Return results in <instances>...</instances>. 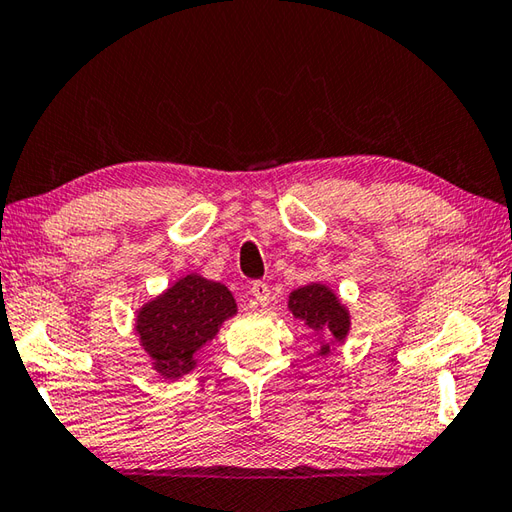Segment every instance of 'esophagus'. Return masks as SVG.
<instances>
[{"label":"esophagus","instance_id":"34e87169","mask_svg":"<svg viewBox=\"0 0 512 512\" xmlns=\"http://www.w3.org/2000/svg\"><path fill=\"white\" fill-rule=\"evenodd\" d=\"M252 296H254V301L258 305H267L269 301H272V292H269V285L263 283V281H256L252 285Z\"/></svg>","mask_w":512,"mask_h":512}]
</instances>
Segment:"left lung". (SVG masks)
<instances>
[{
	"label": "left lung",
	"instance_id": "1",
	"mask_svg": "<svg viewBox=\"0 0 512 512\" xmlns=\"http://www.w3.org/2000/svg\"><path fill=\"white\" fill-rule=\"evenodd\" d=\"M289 312L294 318L303 321L312 332L325 334L332 343H343L350 332V312L339 301L330 287L323 283H310L305 287L294 289L287 301ZM332 350L330 343H323L318 354L327 356Z\"/></svg>",
	"mask_w": 512,
	"mask_h": 512
}]
</instances>
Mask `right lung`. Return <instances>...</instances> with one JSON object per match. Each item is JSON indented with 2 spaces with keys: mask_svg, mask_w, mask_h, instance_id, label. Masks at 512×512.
<instances>
[{
  "mask_svg": "<svg viewBox=\"0 0 512 512\" xmlns=\"http://www.w3.org/2000/svg\"><path fill=\"white\" fill-rule=\"evenodd\" d=\"M236 301L225 285L189 274L144 303L136 316L140 345L162 379H180L196 368V356L218 334Z\"/></svg>",
  "mask_w": 512,
  "mask_h": 512,
  "instance_id": "add662e5",
  "label": "right lung"
}]
</instances>
